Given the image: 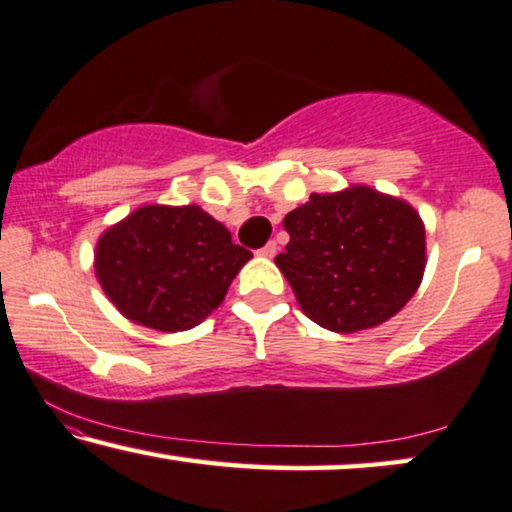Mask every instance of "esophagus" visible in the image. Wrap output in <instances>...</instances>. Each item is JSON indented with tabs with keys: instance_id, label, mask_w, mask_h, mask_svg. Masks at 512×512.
Masks as SVG:
<instances>
[{
	"instance_id": "obj_1",
	"label": "esophagus",
	"mask_w": 512,
	"mask_h": 512,
	"mask_svg": "<svg viewBox=\"0 0 512 512\" xmlns=\"http://www.w3.org/2000/svg\"><path fill=\"white\" fill-rule=\"evenodd\" d=\"M276 253H278L276 241H269L264 248H259V255H262V257H276Z\"/></svg>"
}]
</instances>
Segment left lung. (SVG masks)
Masks as SVG:
<instances>
[{"label":"left lung","mask_w":512,"mask_h":512,"mask_svg":"<svg viewBox=\"0 0 512 512\" xmlns=\"http://www.w3.org/2000/svg\"><path fill=\"white\" fill-rule=\"evenodd\" d=\"M290 243L276 257L301 311L338 334L399 313L424 273V225L406 201L371 187L311 194L283 220Z\"/></svg>","instance_id":"left-lung-1"}]
</instances>
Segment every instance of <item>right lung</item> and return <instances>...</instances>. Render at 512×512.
Listing matches in <instances>:
<instances>
[{"label": "right lung", "mask_w": 512, "mask_h": 512, "mask_svg": "<svg viewBox=\"0 0 512 512\" xmlns=\"http://www.w3.org/2000/svg\"><path fill=\"white\" fill-rule=\"evenodd\" d=\"M250 257L199 206H143L104 232L95 271L127 320L185 331L222 304Z\"/></svg>", "instance_id": "obj_1"}]
</instances>
